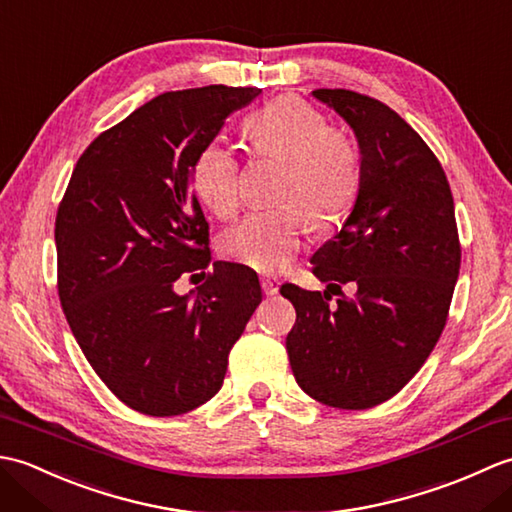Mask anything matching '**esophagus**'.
<instances>
[{"label":"esophagus","mask_w":512,"mask_h":512,"mask_svg":"<svg viewBox=\"0 0 512 512\" xmlns=\"http://www.w3.org/2000/svg\"><path fill=\"white\" fill-rule=\"evenodd\" d=\"M279 284H281V281L277 277H270V275L262 277V288H264L266 295H277Z\"/></svg>","instance_id":"obj_1"}]
</instances>
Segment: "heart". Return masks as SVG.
<instances>
[{
    "mask_svg": "<svg viewBox=\"0 0 512 512\" xmlns=\"http://www.w3.org/2000/svg\"><path fill=\"white\" fill-rule=\"evenodd\" d=\"M257 154L286 158L277 198L268 209L248 213L222 239V253L259 273L292 262L312 231V217L336 222L361 189V151L336 132L319 110L297 96H281L248 121ZM193 189L217 217H231L242 202V162L224 140H211L193 162ZM313 215L310 216L309 213Z\"/></svg>",
    "mask_w": 512,
    "mask_h": 512,
    "instance_id": "b5f03b06",
    "label": "heart"
}]
</instances>
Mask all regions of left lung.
<instances>
[{"label": "left lung", "mask_w": 512, "mask_h": 512, "mask_svg": "<svg viewBox=\"0 0 512 512\" xmlns=\"http://www.w3.org/2000/svg\"><path fill=\"white\" fill-rule=\"evenodd\" d=\"M312 96L354 129L361 189L310 259L328 290L281 286L297 310L286 350L308 396L369 409L416 376L447 323L462 257L453 195L438 158L391 107L352 90Z\"/></svg>", "instance_id": "8db88e82"}]
</instances>
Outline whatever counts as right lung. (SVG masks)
<instances>
[{
  "instance_id": "obj_1",
  "label": "right lung",
  "mask_w": 512,
  "mask_h": 512,
  "mask_svg": "<svg viewBox=\"0 0 512 512\" xmlns=\"http://www.w3.org/2000/svg\"><path fill=\"white\" fill-rule=\"evenodd\" d=\"M257 88L165 92L92 140L54 222L59 299L76 343L112 394L147 416H180L224 383L228 352L262 301L248 266H209L193 162Z\"/></svg>"
}]
</instances>
